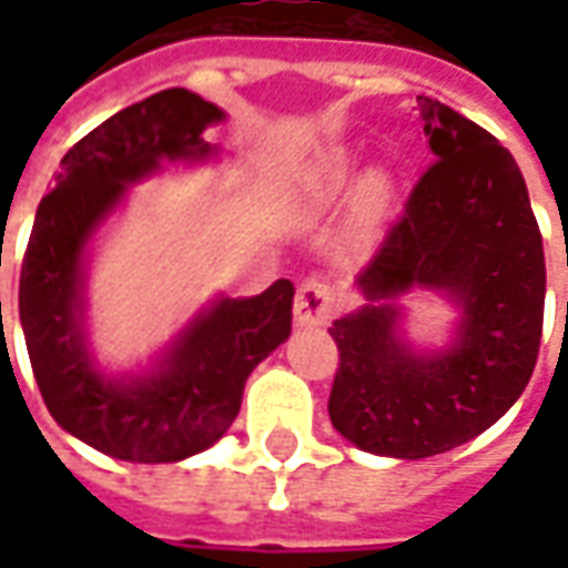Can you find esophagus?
<instances>
[{
    "mask_svg": "<svg viewBox=\"0 0 568 568\" xmlns=\"http://www.w3.org/2000/svg\"><path fill=\"white\" fill-rule=\"evenodd\" d=\"M334 313V288L320 276H310L301 283L295 297V320L304 328L325 325Z\"/></svg>",
    "mask_w": 568,
    "mask_h": 568,
    "instance_id": "1",
    "label": "esophagus"
}]
</instances>
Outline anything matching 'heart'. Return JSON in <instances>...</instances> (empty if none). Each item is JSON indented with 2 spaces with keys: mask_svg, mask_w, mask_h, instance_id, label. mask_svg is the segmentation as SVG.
Instances as JSON below:
<instances>
[{
  "mask_svg": "<svg viewBox=\"0 0 568 568\" xmlns=\"http://www.w3.org/2000/svg\"><path fill=\"white\" fill-rule=\"evenodd\" d=\"M346 179H349V163L346 161H334L325 173H322V187L325 194H337L344 191ZM389 200H393V185L389 179L383 173H368L362 179L358 185V197H356V227L358 231H368L374 224L381 222L386 210H389Z\"/></svg>",
  "mask_w": 568,
  "mask_h": 568,
  "instance_id": "heart-1",
  "label": "heart"
}]
</instances>
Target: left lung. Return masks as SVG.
Masks as SVG:
<instances>
[{
	"label": "left lung",
	"mask_w": 568,
	"mask_h": 568,
	"mask_svg": "<svg viewBox=\"0 0 568 568\" xmlns=\"http://www.w3.org/2000/svg\"><path fill=\"white\" fill-rule=\"evenodd\" d=\"M417 103L435 163L358 271L365 304L328 328L341 349L332 426L393 459L447 453L505 417L532 377L545 316V248L511 151L450 105ZM410 291L460 313L440 351L406 341Z\"/></svg>",
	"instance_id": "obj_1"
}]
</instances>
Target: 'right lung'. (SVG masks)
Instances as JSON below:
<instances>
[{
	"label": "right lung",
	"instance_id": "1",
	"mask_svg": "<svg viewBox=\"0 0 568 568\" xmlns=\"http://www.w3.org/2000/svg\"><path fill=\"white\" fill-rule=\"evenodd\" d=\"M224 112L185 88L121 109L75 142L36 212L20 267V325L44 405L72 438L124 463H179L206 450L240 414L258 362L288 341L295 285L212 297L145 371H109L88 341L91 243L128 187L166 163H206L203 130ZM2 307V304H0Z\"/></svg>",
	"mask_w": 568,
	"mask_h": 568
}]
</instances>
